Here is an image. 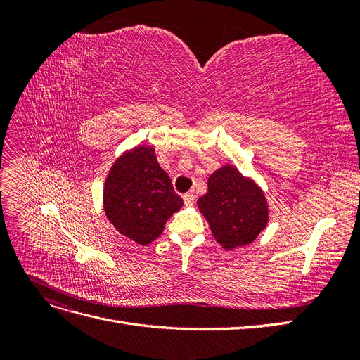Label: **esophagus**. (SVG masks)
<instances>
[{
	"label": "esophagus",
	"instance_id": "1",
	"mask_svg": "<svg viewBox=\"0 0 360 360\" xmlns=\"http://www.w3.org/2000/svg\"><path fill=\"white\" fill-rule=\"evenodd\" d=\"M183 201H184V205H193L195 202V195L192 192H188L183 195Z\"/></svg>",
	"mask_w": 360,
	"mask_h": 360
}]
</instances>
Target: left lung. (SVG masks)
Here are the masks:
<instances>
[{"label": "left lung", "mask_w": 360, "mask_h": 360, "mask_svg": "<svg viewBox=\"0 0 360 360\" xmlns=\"http://www.w3.org/2000/svg\"><path fill=\"white\" fill-rule=\"evenodd\" d=\"M197 204L224 249L252 243L269 222V205L258 184L233 165L216 169Z\"/></svg>", "instance_id": "8db88e82"}]
</instances>
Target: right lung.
<instances>
[{"label":"right lung","instance_id":"add662e5","mask_svg":"<svg viewBox=\"0 0 360 360\" xmlns=\"http://www.w3.org/2000/svg\"><path fill=\"white\" fill-rule=\"evenodd\" d=\"M183 200L159 165L155 147L138 146L118 156L103 188V210L115 230L138 245L162 234Z\"/></svg>","mask_w":360,"mask_h":360}]
</instances>
